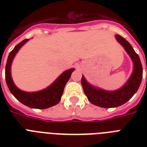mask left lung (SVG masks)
<instances>
[{
	"label": "left lung",
	"instance_id": "left-lung-1",
	"mask_svg": "<svg viewBox=\"0 0 147 147\" xmlns=\"http://www.w3.org/2000/svg\"><path fill=\"white\" fill-rule=\"evenodd\" d=\"M116 38L129 54L134 62V71L125 85L121 89L114 92H107L92 87L86 82L83 76L81 80L84 92L88 100L93 105L100 107H116L125 104L137 92L143 78V67L139 55L136 53L127 40L120 35H116Z\"/></svg>",
	"mask_w": 147,
	"mask_h": 147
}]
</instances>
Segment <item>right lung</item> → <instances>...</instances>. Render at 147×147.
<instances>
[{"label": "right lung", "mask_w": 147, "mask_h": 147, "mask_svg": "<svg viewBox=\"0 0 147 147\" xmlns=\"http://www.w3.org/2000/svg\"><path fill=\"white\" fill-rule=\"evenodd\" d=\"M28 39L23 40L19 44H17L9 54L7 58V64L5 67V78L7 87L13 95L20 101L22 104L31 107V108H37V109H45L52 106L57 105L61 100V97L63 94L64 88L68 82V81L71 77L72 71L75 70L71 69L64 71L55 82L46 89L37 92H23L15 86L13 82L11 75H10V65L12 60L14 57L15 54L17 53L20 48L28 41Z\"/></svg>", "instance_id": "right-lung-1"}]
</instances>
